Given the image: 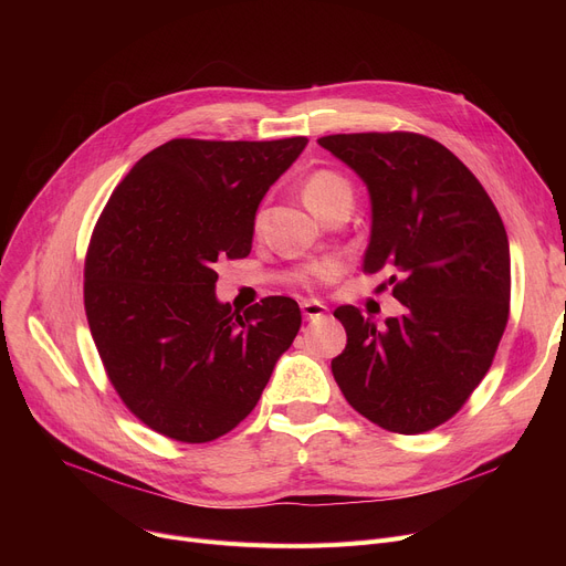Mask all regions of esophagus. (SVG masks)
<instances>
[{
	"instance_id": "esophagus-1",
	"label": "esophagus",
	"mask_w": 566,
	"mask_h": 566,
	"mask_svg": "<svg viewBox=\"0 0 566 566\" xmlns=\"http://www.w3.org/2000/svg\"><path fill=\"white\" fill-rule=\"evenodd\" d=\"M301 310H303V316H305L307 321H314V318H321V316L328 314V307H325V305L318 303V301H303V303H301Z\"/></svg>"
}]
</instances>
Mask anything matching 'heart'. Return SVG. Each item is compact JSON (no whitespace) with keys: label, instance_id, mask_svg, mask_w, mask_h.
<instances>
[{"label":"heart","instance_id":"1","mask_svg":"<svg viewBox=\"0 0 566 566\" xmlns=\"http://www.w3.org/2000/svg\"><path fill=\"white\" fill-rule=\"evenodd\" d=\"M303 197H305V203L312 208V211L316 216H321L325 208H331L333 203L344 201V199H353V188L342 174H337L333 169H316L305 178ZM259 224H261V213L254 216V229H259ZM335 275H337L335 263H318V265L310 268V271L301 277V282L310 286L314 282L333 280Z\"/></svg>","mask_w":566,"mask_h":566}]
</instances>
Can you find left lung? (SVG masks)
Wrapping results in <instances>:
<instances>
[{"label":"left lung","instance_id":"1","mask_svg":"<svg viewBox=\"0 0 566 566\" xmlns=\"http://www.w3.org/2000/svg\"><path fill=\"white\" fill-rule=\"evenodd\" d=\"M367 184L365 273H385L401 316L376 328L358 307L335 316L346 348L333 376L346 401L395 433H424L461 410L486 376L510 318L512 268L502 218L474 174L418 133L321 137Z\"/></svg>","mask_w":566,"mask_h":566}]
</instances>
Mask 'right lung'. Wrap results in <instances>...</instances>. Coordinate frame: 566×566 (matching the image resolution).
Instances as JSON below:
<instances>
[{
    "instance_id": "right-lung-1",
    "label": "right lung",
    "mask_w": 566,
    "mask_h": 566,
    "mask_svg": "<svg viewBox=\"0 0 566 566\" xmlns=\"http://www.w3.org/2000/svg\"><path fill=\"white\" fill-rule=\"evenodd\" d=\"M307 137L171 139L116 186L84 261V310L116 395L148 429L208 442L256 406L301 307L216 298L218 256L252 250L256 208Z\"/></svg>"
}]
</instances>
